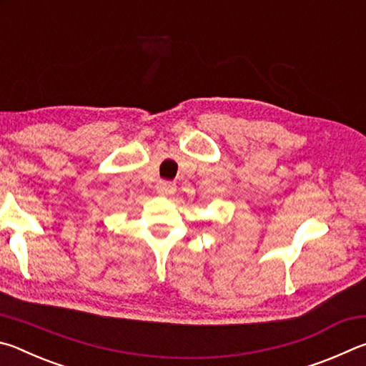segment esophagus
<instances>
[{
	"instance_id": "1",
	"label": "esophagus",
	"mask_w": 366,
	"mask_h": 366,
	"mask_svg": "<svg viewBox=\"0 0 366 366\" xmlns=\"http://www.w3.org/2000/svg\"><path fill=\"white\" fill-rule=\"evenodd\" d=\"M157 192L161 195H171L176 192V184L169 181H158L157 182Z\"/></svg>"
}]
</instances>
